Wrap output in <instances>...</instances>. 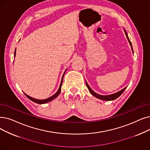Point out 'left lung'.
<instances>
[{"label":"left lung","mask_w":150,"mask_h":150,"mask_svg":"<svg viewBox=\"0 0 150 150\" xmlns=\"http://www.w3.org/2000/svg\"><path fill=\"white\" fill-rule=\"evenodd\" d=\"M125 34H126V37H127V40H128V41H129V43H130V45H131V46L132 51V52H133L132 43H131V41H130L129 38V37H128L127 32H126L125 30ZM133 53H134V52H133ZM86 86L88 87V89H89V92L91 93V94H92L93 96H94V97H97V98H98V99H101V100H107V101H108V100H115V99L118 98V97H119L122 94V93L124 92V91H125V90L126 88H126H125L124 89H122V90L118 91V92H117V93H115V94H113L107 95V96H102V95H100V94H97L96 93L94 92V91H93L92 89H91V88L89 87V86L88 85V84L87 83L86 81Z\"/></svg>","instance_id":"8db88e82"}]
</instances>
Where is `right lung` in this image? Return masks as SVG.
<instances>
[{"mask_svg": "<svg viewBox=\"0 0 150 150\" xmlns=\"http://www.w3.org/2000/svg\"><path fill=\"white\" fill-rule=\"evenodd\" d=\"M15 55H16V49H15V53H14V56L15 57ZM67 70V69L66 70V71ZM66 71H64V73L62 75V80H61V84H60V86H59V89L57 90V91L56 92V93H55L53 96H52L51 97H49V98L48 99H43V100H40V99H34V98H32V97H30L29 96L27 95L26 94H24L26 96V97H28V99H29L30 100L33 101L35 103H38V104H43V103H48L49 102H51V100H53V99H54L55 98H56V97L59 96V94H60L61 91V86H62V81H63V78H64V74L65 73H66Z\"/></svg>", "mask_w": 150, "mask_h": 150, "instance_id": "1", "label": "right lung"}]
</instances>
